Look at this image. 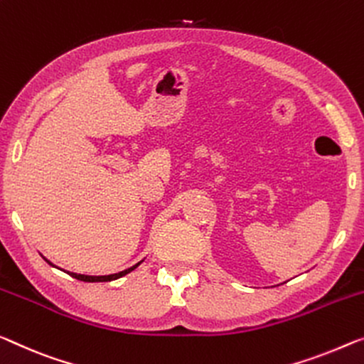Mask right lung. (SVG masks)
<instances>
[{"label": "right lung", "mask_w": 364, "mask_h": 364, "mask_svg": "<svg viewBox=\"0 0 364 364\" xmlns=\"http://www.w3.org/2000/svg\"><path fill=\"white\" fill-rule=\"evenodd\" d=\"M47 260V259H46ZM48 262V260H47ZM50 264V262H48ZM141 264V262H138L136 265H133V267H130V268H127V270H124V272H120V273H114V275H105V277H89V275H77V273H71V272H68L70 275L73 277V278H76V279H80V282H87V283H96V282H112V279H117V278H120V277H124V275H127V273H130L132 270H135V268ZM52 265V264H50Z\"/></svg>", "instance_id": "add662e5"}]
</instances>
